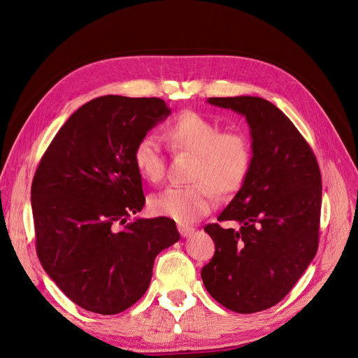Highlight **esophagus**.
Listing matches in <instances>:
<instances>
[{
	"mask_svg": "<svg viewBox=\"0 0 358 358\" xmlns=\"http://www.w3.org/2000/svg\"><path fill=\"white\" fill-rule=\"evenodd\" d=\"M178 230H179V233H180L182 237H188V236H191V234L194 233V230H196V229H194L192 225L179 222V224H178Z\"/></svg>",
	"mask_w": 358,
	"mask_h": 358,
	"instance_id": "esophagus-1",
	"label": "esophagus"
}]
</instances>
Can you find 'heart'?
I'll list each match as a JSON object with an SVG mask.
<instances>
[{
  "label": "heart",
  "instance_id": "1",
  "mask_svg": "<svg viewBox=\"0 0 358 358\" xmlns=\"http://www.w3.org/2000/svg\"><path fill=\"white\" fill-rule=\"evenodd\" d=\"M164 137L176 152L194 155L187 187H170L149 199V210L179 222L196 221L208 215L220 197L239 191L251 173L254 148L239 129L222 131L218 122L201 113L187 110L164 128ZM133 166L149 183L164 178L166 162L155 137H140L133 148Z\"/></svg>",
  "mask_w": 358,
  "mask_h": 358
}]
</instances>
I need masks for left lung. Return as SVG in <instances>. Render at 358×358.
<instances>
[{
	"mask_svg": "<svg viewBox=\"0 0 358 358\" xmlns=\"http://www.w3.org/2000/svg\"><path fill=\"white\" fill-rule=\"evenodd\" d=\"M208 101L246 116L254 161L245 185L218 216L236 229L204 227L215 254L201 279L224 308L254 313L282 300L317 254L321 171L305 137L275 104L248 95Z\"/></svg>",
	"mask_w": 358,
	"mask_h": 358,
	"instance_id": "obj_1",
	"label": "left lung"
}]
</instances>
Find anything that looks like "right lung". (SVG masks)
Masks as SVG:
<instances>
[{
    "mask_svg": "<svg viewBox=\"0 0 358 358\" xmlns=\"http://www.w3.org/2000/svg\"><path fill=\"white\" fill-rule=\"evenodd\" d=\"M169 115L155 96H99L69 117L40 159L31 185L36 251L53 282L86 310L115 315L133 306L155 257L179 241L167 216L127 222L145 206L133 148Z\"/></svg>",
    "mask_w": 358,
    "mask_h": 358,
    "instance_id": "add662e5",
    "label": "right lung"
}]
</instances>
